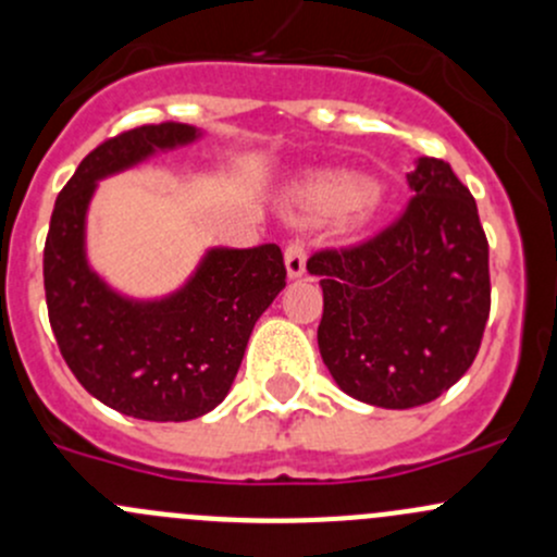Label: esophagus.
I'll return each mask as SVG.
<instances>
[{
	"mask_svg": "<svg viewBox=\"0 0 557 557\" xmlns=\"http://www.w3.org/2000/svg\"><path fill=\"white\" fill-rule=\"evenodd\" d=\"M307 269V247L301 243H290L285 247V272L290 280L301 277Z\"/></svg>",
	"mask_w": 557,
	"mask_h": 557,
	"instance_id": "esophagus-1",
	"label": "esophagus"
}]
</instances>
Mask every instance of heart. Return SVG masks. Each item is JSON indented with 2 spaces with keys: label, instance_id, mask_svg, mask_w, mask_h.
Wrapping results in <instances>:
<instances>
[{
  "label": "heart",
  "instance_id": "heart-1",
  "mask_svg": "<svg viewBox=\"0 0 557 557\" xmlns=\"http://www.w3.org/2000/svg\"><path fill=\"white\" fill-rule=\"evenodd\" d=\"M299 207L312 218L334 215V212L347 210L356 226L372 221L383 207V190L380 185L367 183L361 174L347 170H329L312 174L296 190Z\"/></svg>",
  "mask_w": 557,
  "mask_h": 557
}]
</instances>
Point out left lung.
Here are the masks:
<instances>
[{
  "mask_svg": "<svg viewBox=\"0 0 557 557\" xmlns=\"http://www.w3.org/2000/svg\"><path fill=\"white\" fill-rule=\"evenodd\" d=\"M414 199L380 237L314 252L318 347L334 383L363 404L409 409L466 374L491 312L487 239L476 201L440 159L414 161Z\"/></svg>",
  "mask_w": 557,
  "mask_h": 557,
  "instance_id": "left-lung-1",
  "label": "left lung"
}]
</instances>
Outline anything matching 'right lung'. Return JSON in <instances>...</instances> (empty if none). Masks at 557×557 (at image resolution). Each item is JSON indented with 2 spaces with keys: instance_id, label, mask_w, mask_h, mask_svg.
<instances>
[{
  "instance_id": "1",
  "label": "right lung",
  "mask_w": 557,
  "mask_h": 557,
  "mask_svg": "<svg viewBox=\"0 0 557 557\" xmlns=\"http://www.w3.org/2000/svg\"><path fill=\"white\" fill-rule=\"evenodd\" d=\"M188 123L139 126L86 156L59 194L45 239V299L66 367L115 412L183 423L232 391L256 320L285 288L277 245L207 247L190 277L156 299L121 294L88 263L99 180L201 139Z\"/></svg>"
}]
</instances>
